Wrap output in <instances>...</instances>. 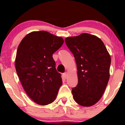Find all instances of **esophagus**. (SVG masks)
Returning <instances> with one entry per match:
<instances>
[{
	"label": "esophagus",
	"instance_id": "obj_1",
	"mask_svg": "<svg viewBox=\"0 0 125 125\" xmlns=\"http://www.w3.org/2000/svg\"><path fill=\"white\" fill-rule=\"evenodd\" d=\"M67 76H68V73L66 72L63 73V76L65 78H66V77H67Z\"/></svg>",
	"mask_w": 125,
	"mask_h": 125
}]
</instances>
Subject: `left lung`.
Returning a JSON list of instances; mask_svg holds the SVG:
<instances>
[{
	"instance_id": "1",
	"label": "left lung",
	"mask_w": 125,
	"mask_h": 125,
	"mask_svg": "<svg viewBox=\"0 0 125 125\" xmlns=\"http://www.w3.org/2000/svg\"><path fill=\"white\" fill-rule=\"evenodd\" d=\"M65 42L74 56L77 69L78 83L72 89L74 100L83 106L94 105L108 83L110 54L100 39L89 33L67 37Z\"/></svg>"
}]
</instances>
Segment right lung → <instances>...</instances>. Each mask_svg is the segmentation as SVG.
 <instances>
[{"mask_svg": "<svg viewBox=\"0 0 125 125\" xmlns=\"http://www.w3.org/2000/svg\"><path fill=\"white\" fill-rule=\"evenodd\" d=\"M63 43L62 37L41 31L28 34L18 46L17 74L30 98L39 105L53 102L62 85L52 55Z\"/></svg>", "mask_w": 125, "mask_h": 125, "instance_id": "right-lung-1", "label": "right lung"}]
</instances>
